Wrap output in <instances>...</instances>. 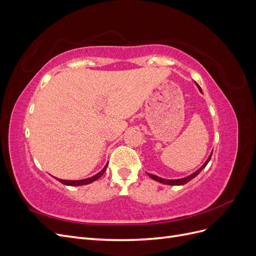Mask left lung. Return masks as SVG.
<instances>
[{
    "label": "left lung",
    "instance_id": "obj_1",
    "mask_svg": "<svg viewBox=\"0 0 256 256\" xmlns=\"http://www.w3.org/2000/svg\"><path fill=\"white\" fill-rule=\"evenodd\" d=\"M194 83H196V85L198 86V90L203 94L202 88H200V85H198L196 81H194ZM212 152H210V154H209V157H208V158H207V160L204 162V164H203L202 166H200V168H198L196 172H193L192 174H190V175H188V176H186V177L178 178V180H166V178H161V177H159V176L152 175V174H148V176L152 178V180H156V182H161V184H170V186H182V184H184L189 182L191 180H193V178H194L196 176H198L200 172H202V170H204V168H205V166H207V164L209 162V160H210V158H212Z\"/></svg>",
    "mask_w": 256,
    "mask_h": 256
}]
</instances>
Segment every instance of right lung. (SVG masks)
<instances>
[{
	"label": "right lung",
	"mask_w": 256,
	"mask_h": 256,
	"mask_svg": "<svg viewBox=\"0 0 256 256\" xmlns=\"http://www.w3.org/2000/svg\"><path fill=\"white\" fill-rule=\"evenodd\" d=\"M106 166H108V164L104 166V168L100 171L99 173H97L96 175L92 176V177H88V178H85V180H60V178H56V180H58L60 182H62L63 184H66V186H74V187H76V186H83V184H92V182L97 180L98 178L102 177L104 175V173L106 172Z\"/></svg>",
	"instance_id": "right-lung-1"
}]
</instances>
